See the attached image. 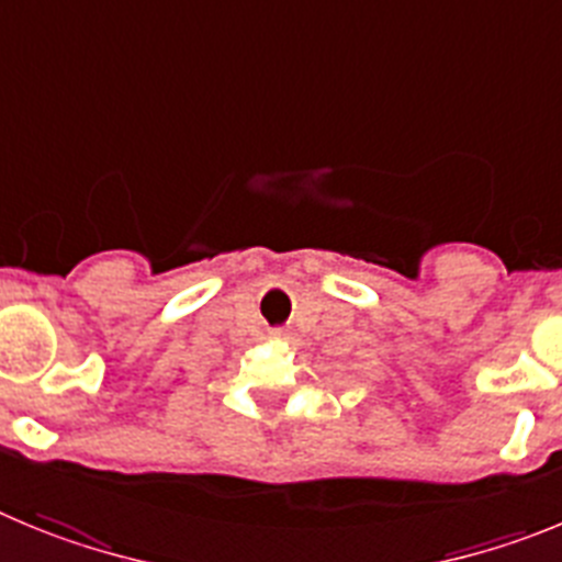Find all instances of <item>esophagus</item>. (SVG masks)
Returning <instances> with one entry per match:
<instances>
[{
    "label": "esophagus",
    "mask_w": 562,
    "mask_h": 562,
    "mask_svg": "<svg viewBox=\"0 0 562 562\" xmlns=\"http://www.w3.org/2000/svg\"><path fill=\"white\" fill-rule=\"evenodd\" d=\"M271 336H274V338H291V330H285V327H277V330H271Z\"/></svg>",
    "instance_id": "obj_1"
}]
</instances>
